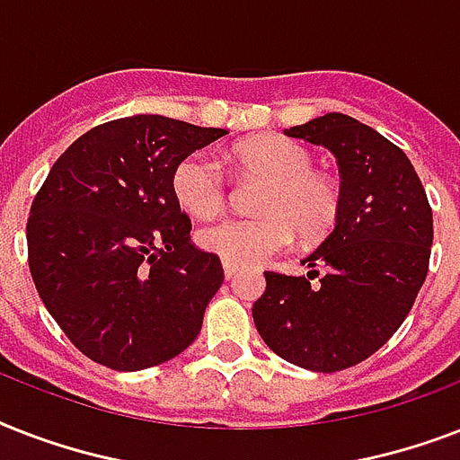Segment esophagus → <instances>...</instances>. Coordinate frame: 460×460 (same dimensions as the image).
<instances>
[{"instance_id":"34e87169","label":"esophagus","mask_w":460,"mask_h":460,"mask_svg":"<svg viewBox=\"0 0 460 460\" xmlns=\"http://www.w3.org/2000/svg\"><path fill=\"white\" fill-rule=\"evenodd\" d=\"M236 274H238L236 265H231V262H224V277H226V279H236Z\"/></svg>"}]
</instances>
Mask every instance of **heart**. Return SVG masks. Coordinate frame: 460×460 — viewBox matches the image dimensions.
Here are the masks:
<instances>
[{
    "label": "heart",
    "mask_w": 460,
    "mask_h": 460,
    "mask_svg": "<svg viewBox=\"0 0 460 460\" xmlns=\"http://www.w3.org/2000/svg\"><path fill=\"white\" fill-rule=\"evenodd\" d=\"M231 162L267 188L258 200L262 217L224 219L198 234L208 252L236 267L260 265L287 248L294 234L303 243L320 241L334 229L341 212V190L332 176L314 172L313 153L294 140L255 136L238 143ZM172 190L188 215L215 217L226 202V183L209 157L193 153L172 173Z\"/></svg>",
    "instance_id": "obj_1"
}]
</instances>
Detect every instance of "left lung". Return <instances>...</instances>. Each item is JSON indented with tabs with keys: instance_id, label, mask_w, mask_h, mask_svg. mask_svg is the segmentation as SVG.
Wrapping results in <instances>:
<instances>
[{
	"instance_id": "obj_1",
	"label": "left lung",
	"mask_w": 460,
	"mask_h": 460,
	"mask_svg": "<svg viewBox=\"0 0 460 460\" xmlns=\"http://www.w3.org/2000/svg\"><path fill=\"white\" fill-rule=\"evenodd\" d=\"M327 147L341 173L334 229L303 265L307 277L265 272L252 305L262 341L314 372L353 367L403 324L428 277L432 208L406 153L358 119L332 111L284 131Z\"/></svg>"
}]
</instances>
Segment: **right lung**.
<instances>
[{
  "instance_id": "right-lung-1",
  "label": "right lung",
  "mask_w": 460,
  "mask_h": 460,
  "mask_svg": "<svg viewBox=\"0 0 460 460\" xmlns=\"http://www.w3.org/2000/svg\"><path fill=\"white\" fill-rule=\"evenodd\" d=\"M222 136L159 114L114 119L47 173L25 226L28 265L49 314L90 360L146 370L200 334L224 270L190 243L172 173Z\"/></svg>"
}]
</instances>
